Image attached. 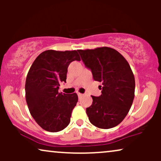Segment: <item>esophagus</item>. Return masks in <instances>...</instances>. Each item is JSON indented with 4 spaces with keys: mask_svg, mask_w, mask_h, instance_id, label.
<instances>
[{
    "mask_svg": "<svg viewBox=\"0 0 161 161\" xmlns=\"http://www.w3.org/2000/svg\"><path fill=\"white\" fill-rule=\"evenodd\" d=\"M77 95H78V97H79V98H81V97H82V96H83V94H81V93H79V92H78V93H77Z\"/></svg>",
    "mask_w": 161,
    "mask_h": 161,
    "instance_id": "obj_1",
    "label": "esophagus"
}]
</instances>
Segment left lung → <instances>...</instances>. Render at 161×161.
<instances>
[{"label":"left lung","instance_id":"1","mask_svg":"<svg viewBox=\"0 0 161 161\" xmlns=\"http://www.w3.org/2000/svg\"><path fill=\"white\" fill-rule=\"evenodd\" d=\"M78 52L94 80L102 83L101 95L92 96V104L86 108L88 119L97 128L116 126L127 115L134 99L136 83L129 63L117 51L108 47Z\"/></svg>","mask_w":161,"mask_h":161}]
</instances>
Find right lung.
<instances>
[{
    "label": "right lung",
    "mask_w": 161,
    "mask_h": 161,
    "mask_svg": "<svg viewBox=\"0 0 161 161\" xmlns=\"http://www.w3.org/2000/svg\"><path fill=\"white\" fill-rule=\"evenodd\" d=\"M81 60L76 51L47 50L40 53L28 73L25 99L31 115L46 131L56 132L70 122L78 95L59 93L61 82H66L69 64Z\"/></svg>",
    "instance_id": "1"
}]
</instances>
